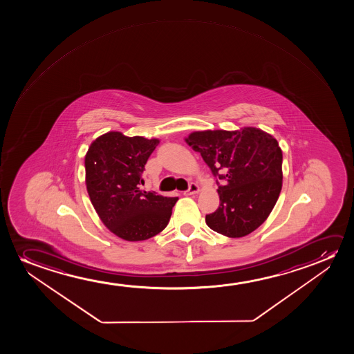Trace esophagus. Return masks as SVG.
Returning a JSON list of instances; mask_svg holds the SVG:
<instances>
[{
    "label": "esophagus",
    "instance_id": "1",
    "mask_svg": "<svg viewBox=\"0 0 354 354\" xmlns=\"http://www.w3.org/2000/svg\"><path fill=\"white\" fill-rule=\"evenodd\" d=\"M199 192V186L197 184H194V183H192V184H189V187L187 191H185L184 194L185 196H191V194H198Z\"/></svg>",
    "mask_w": 354,
    "mask_h": 354
}]
</instances>
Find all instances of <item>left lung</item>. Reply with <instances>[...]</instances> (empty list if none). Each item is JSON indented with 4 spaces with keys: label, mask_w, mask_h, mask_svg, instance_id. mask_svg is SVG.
<instances>
[{
    "label": "left lung",
    "mask_w": 354,
    "mask_h": 354,
    "mask_svg": "<svg viewBox=\"0 0 354 354\" xmlns=\"http://www.w3.org/2000/svg\"><path fill=\"white\" fill-rule=\"evenodd\" d=\"M185 141L223 183L216 180L220 205L205 216L209 227L239 238L261 226L281 194L283 153L278 141L254 127L194 131Z\"/></svg>",
    "instance_id": "1"
}]
</instances>
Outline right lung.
<instances>
[{"mask_svg": "<svg viewBox=\"0 0 354 354\" xmlns=\"http://www.w3.org/2000/svg\"><path fill=\"white\" fill-rule=\"evenodd\" d=\"M158 144V139L109 131L93 141L84 158L93 207L102 223L128 242L162 232L179 199L140 189L146 162Z\"/></svg>", "mask_w": 354, "mask_h": 354, "instance_id": "add662e5", "label": "right lung"}]
</instances>
